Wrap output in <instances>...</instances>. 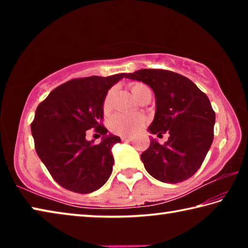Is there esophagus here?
I'll return each instance as SVG.
<instances>
[{
  "mask_svg": "<svg viewBox=\"0 0 248 248\" xmlns=\"http://www.w3.org/2000/svg\"><path fill=\"white\" fill-rule=\"evenodd\" d=\"M121 140L124 141V142H130V141L133 140V138L132 137H128V136H123V137H121Z\"/></svg>",
  "mask_w": 248,
  "mask_h": 248,
  "instance_id": "1",
  "label": "esophagus"
}]
</instances>
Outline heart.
Segmentation results:
<instances>
[{"label":"heart","instance_id":"obj_1","mask_svg":"<svg viewBox=\"0 0 248 248\" xmlns=\"http://www.w3.org/2000/svg\"><path fill=\"white\" fill-rule=\"evenodd\" d=\"M150 91L143 83H133L131 92L136 98L139 97L144 92ZM112 92L109 91L104 99V110L108 111L111 106ZM144 124V117L141 114H127V112H118L109 120V127L112 131L118 134H132L140 130Z\"/></svg>","mask_w":248,"mask_h":248}]
</instances>
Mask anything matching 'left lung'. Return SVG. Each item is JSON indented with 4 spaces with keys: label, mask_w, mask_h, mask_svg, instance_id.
Listing matches in <instances>:
<instances>
[{
    "label": "left lung",
    "mask_w": 248,
    "mask_h": 248,
    "mask_svg": "<svg viewBox=\"0 0 248 248\" xmlns=\"http://www.w3.org/2000/svg\"><path fill=\"white\" fill-rule=\"evenodd\" d=\"M125 78L143 82L154 92L156 110L149 131L158 138L170 134L164 144L151 139L141 154L146 171L169 184L190 178L213 141L216 114L208 96L189 78L171 71L142 69Z\"/></svg>",
    "instance_id": "left-lung-1"
}]
</instances>
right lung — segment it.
I'll return each mask as SVG.
<instances>
[{"instance_id":"1","label":"right lung","mask_w":248,"mask_h":248,"mask_svg":"<svg viewBox=\"0 0 248 248\" xmlns=\"http://www.w3.org/2000/svg\"><path fill=\"white\" fill-rule=\"evenodd\" d=\"M124 78L125 73L71 79L54 89L37 107L31 124L36 152L65 189L90 194L110 177L111 148L120 138L107 133L100 121L108 91ZM93 127L103 136L99 145L85 138L87 130Z\"/></svg>"}]
</instances>
